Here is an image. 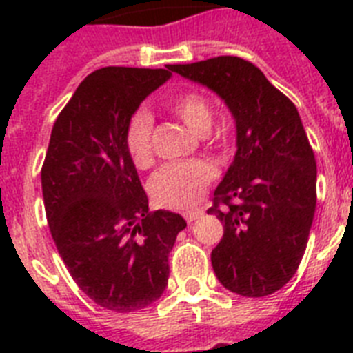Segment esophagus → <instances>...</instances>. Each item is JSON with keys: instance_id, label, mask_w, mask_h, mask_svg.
I'll return each mask as SVG.
<instances>
[{"instance_id": "obj_1", "label": "esophagus", "mask_w": 353, "mask_h": 353, "mask_svg": "<svg viewBox=\"0 0 353 353\" xmlns=\"http://www.w3.org/2000/svg\"><path fill=\"white\" fill-rule=\"evenodd\" d=\"M201 216H203V209H190L183 212V218L187 221H196L198 218H201Z\"/></svg>"}]
</instances>
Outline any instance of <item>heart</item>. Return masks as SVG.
I'll list each match as a JSON object with an SVG mask.
<instances>
[{"mask_svg":"<svg viewBox=\"0 0 353 353\" xmlns=\"http://www.w3.org/2000/svg\"><path fill=\"white\" fill-rule=\"evenodd\" d=\"M166 108L194 133L209 132L214 112L207 97L198 90H185L166 101ZM154 121L139 110L124 126V146L137 168H148L154 161ZM214 179V168L205 161L168 163L155 172L148 183L150 196L165 209H188L198 203Z\"/></svg>","mask_w":353,"mask_h":353,"instance_id":"b5f03b06","label":"heart"}]
</instances>
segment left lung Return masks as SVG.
Wrapping results in <instances>:
<instances>
[{"label":"left lung","instance_id":"obj_1","mask_svg":"<svg viewBox=\"0 0 353 353\" xmlns=\"http://www.w3.org/2000/svg\"><path fill=\"white\" fill-rule=\"evenodd\" d=\"M170 71L216 91L236 119L234 163L207 210L223 223L212 269L236 295H271L296 273L317 203V163L299 112L243 58L177 63Z\"/></svg>","mask_w":353,"mask_h":353}]
</instances>
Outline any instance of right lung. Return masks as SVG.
Returning a JSON list of instances; mask_svg holds the SVG:
<instances>
[{"mask_svg":"<svg viewBox=\"0 0 353 353\" xmlns=\"http://www.w3.org/2000/svg\"><path fill=\"white\" fill-rule=\"evenodd\" d=\"M170 69V68H166ZM166 69L102 68L88 74L54 121L41 192L58 254L80 290L117 313L150 306L168 284V254L187 227L148 212L124 126Z\"/></svg>","mask_w":353,"mask_h":353,"instance_id":"right-lung-1","label":"right lung"}]
</instances>
